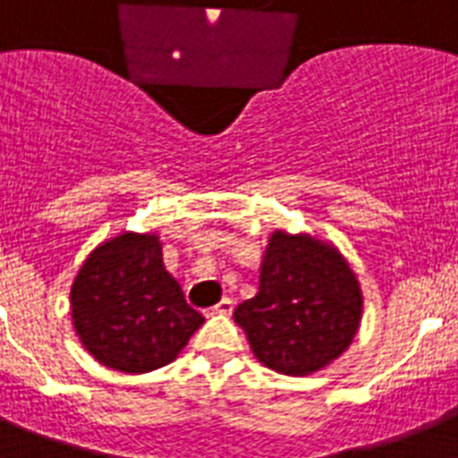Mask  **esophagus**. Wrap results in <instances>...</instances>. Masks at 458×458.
<instances>
[{
	"label": "esophagus",
	"mask_w": 458,
	"mask_h": 458,
	"mask_svg": "<svg viewBox=\"0 0 458 458\" xmlns=\"http://www.w3.org/2000/svg\"><path fill=\"white\" fill-rule=\"evenodd\" d=\"M210 311H213V313H225V316H226V313L233 311V300H232V297H222V300L217 301V304H215L213 309H210Z\"/></svg>",
	"instance_id": "34e87169"
}]
</instances>
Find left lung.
<instances>
[{
  "instance_id": "left-lung-1",
  "label": "left lung",
  "mask_w": 458,
  "mask_h": 458,
  "mask_svg": "<svg viewBox=\"0 0 458 458\" xmlns=\"http://www.w3.org/2000/svg\"><path fill=\"white\" fill-rule=\"evenodd\" d=\"M360 313V285L335 245L306 233L274 232L259 293L236 306L233 320L262 365L306 377L349 349Z\"/></svg>"
}]
</instances>
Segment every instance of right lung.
Returning <instances> with one entry per match:
<instances>
[{"mask_svg": "<svg viewBox=\"0 0 458 458\" xmlns=\"http://www.w3.org/2000/svg\"><path fill=\"white\" fill-rule=\"evenodd\" d=\"M70 300L86 351L126 374L175 360L206 320L165 271L154 233L126 232L98 245L72 283Z\"/></svg>", "mask_w": 458, "mask_h": 458, "instance_id": "obj_1", "label": "right lung"}]
</instances>
